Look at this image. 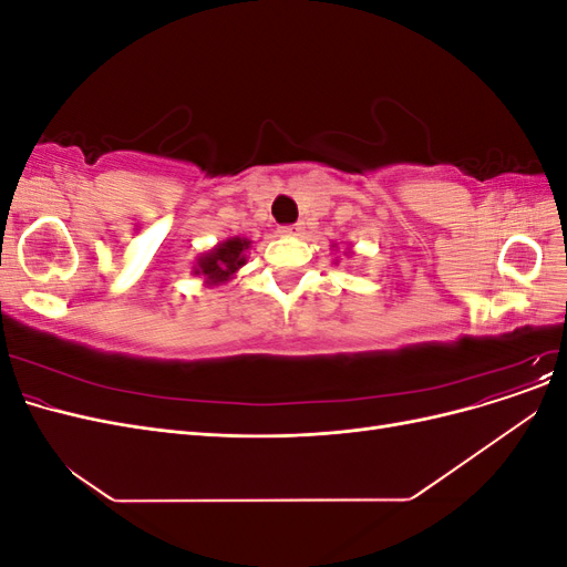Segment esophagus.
<instances>
[{
  "mask_svg": "<svg viewBox=\"0 0 567 567\" xmlns=\"http://www.w3.org/2000/svg\"><path fill=\"white\" fill-rule=\"evenodd\" d=\"M302 229H305L302 225H286V227L279 229V234H281V236H300Z\"/></svg>",
  "mask_w": 567,
  "mask_h": 567,
  "instance_id": "esophagus-1",
  "label": "esophagus"
}]
</instances>
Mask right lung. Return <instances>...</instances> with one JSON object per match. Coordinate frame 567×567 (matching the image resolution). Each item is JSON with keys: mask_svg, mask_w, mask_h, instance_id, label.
<instances>
[{"mask_svg": "<svg viewBox=\"0 0 567 567\" xmlns=\"http://www.w3.org/2000/svg\"><path fill=\"white\" fill-rule=\"evenodd\" d=\"M248 248H250L248 238H241V236L227 238V241L217 244L210 252H203L198 257L194 265V274L196 277H203L205 286L227 284L236 277V271L248 262L246 257Z\"/></svg>", "mask_w": 567, "mask_h": 567, "instance_id": "1", "label": "right lung"}]
</instances>
